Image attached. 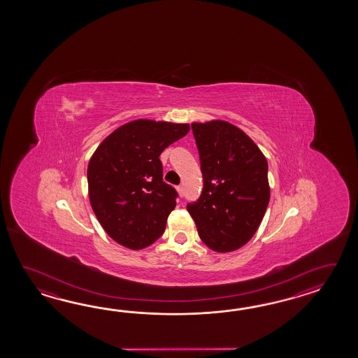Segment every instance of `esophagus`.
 <instances>
[{"instance_id": "34e87169", "label": "esophagus", "mask_w": 358, "mask_h": 358, "mask_svg": "<svg viewBox=\"0 0 358 358\" xmlns=\"http://www.w3.org/2000/svg\"><path fill=\"white\" fill-rule=\"evenodd\" d=\"M176 190H178V193H179V196H180V197H182V196H184V189H182V185L176 187Z\"/></svg>"}]
</instances>
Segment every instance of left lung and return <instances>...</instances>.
Wrapping results in <instances>:
<instances>
[{
	"instance_id": "left-lung-1",
	"label": "left lung",
	"mask_w": 358,
	"mask_h": 358,
	"mask_svg": "<svg viewBox=\"0 0 358 358\" xmlns=\"http://www.w3.org/2000/svg\"><path fill=\"white\" fill-rule=\"evenodd\" d=\"M192 130L203 189L187 210L210 250L236 251L251 239L266 213V157L243 130L230 122H193Z\"/></svg>"
}]
</instances>
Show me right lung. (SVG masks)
Segmentation results:
<instances>
[{"instance_id":"1","label":"right lung","mask_w":358,"mask_h":358,"mask_svg":"<svg viewBox=\"0 0 358 358\" xmlns=\"http://www.w3.org/2000/svg\"><path fill=\"white\" fill-rule=\"evenodd\" d=\"M188 131L189 124L139 119L113 131L92 155L90 202L115 242L137 251L165 231L178 193L162 180L159 157Z\"/></svg>"}]
</instances>
